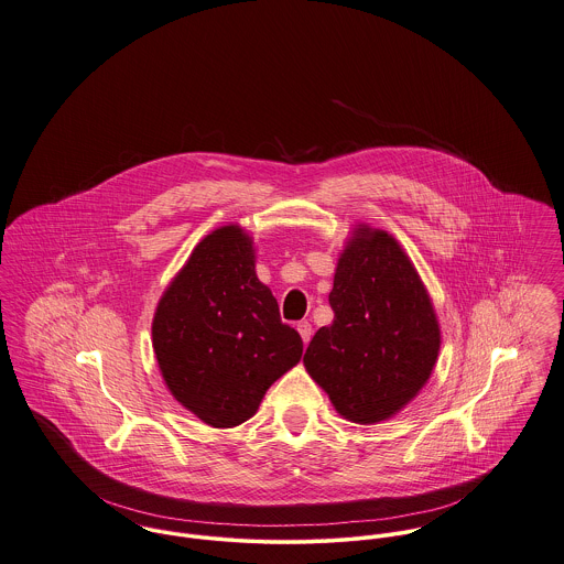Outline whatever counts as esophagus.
<instances>
[{
    "label": "esophagus",
    "instance_id": "1",
    "mask_svg": "<svg viewBox=\"0 0 564 564\" xmlns=\"http://www.w3.org/2000/svg\"><path fill=\"white\" fill-rule=\"evenodd\" d=\"M296 328H299V333H301L303 341H305V344H310V339H312L313 335L312 324H310L307 319H303V322H299V326H296Z\"/></svg>",
    "mask_w": 564,
    "mask_h": 564
}]
</instances>
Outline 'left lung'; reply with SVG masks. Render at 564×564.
<instances>
[{
    "instance_id": "left-lung-1",
    "label": "left lung",
    "mask_w": 564,
    "mask_h": 564,
    "mask_svg": "<svg viewBox=\"0 0 564 564\" xmlns=\"http://www.w3.org/2000/svg\"><path fill=\"white\" fill-rule=\"evenodd\" d=\"M328 303L335 317L313 335L307 372L355 424L395 415L437 364V317L420 274L389 234L364 227L339 257Z\"/></svg>"
}]
</instances>
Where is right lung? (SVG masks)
Wrapping results in <instances>:
<instances>
[{
  "label": "right lung",
  "mask_w": 564,
  "mask_h": 564,
  "mask_svg": "<svg viewBox=\"0 0 564 564\" xmlns=\"http://www.w3.org/2000/svg\"><path fill=\"white\" fill-rule=\"evenodd\" d=\"M153 350L171 393L214 429L247 422L268 387L301 361L303 339L257 279L240 227L196 245L158 305Z\"/></svg>",
  "instance_id": "right-lung-1"
}]
</instances>
